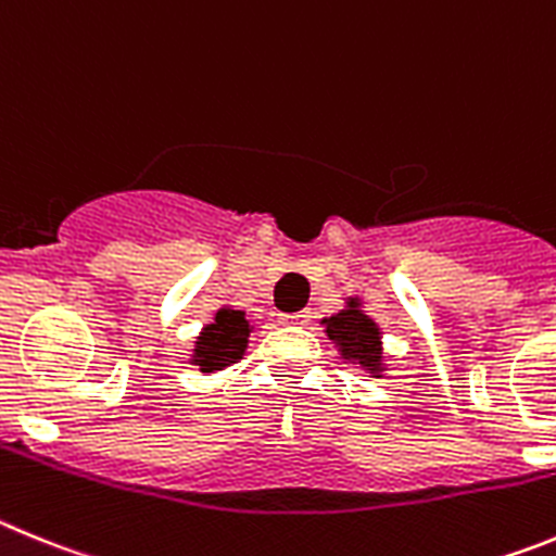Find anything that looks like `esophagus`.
<instances>
[{
	"instance_id": "obj_1",
	"label": "esophagus",
	"mask_w": 556,
	"mask_h": 556,
	"mask_svg": "<svg viewBox=\"0 0 556 556\" xmlns=\"http://www.w3.org/2000/svg\"><path fill=\"white\" fill-rule=\"evenodd\" d=\"M307 318H309V313H307V309H302V313L282 315V318H279V321H282V324H307Z\"/></svg>"
}]
</instances>
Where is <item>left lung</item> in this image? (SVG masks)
Here are the masks:
<instances>
[{
	"mask_svg": "<svg viewBox=\"0 0 556 556\" xmlns=\"http://www.w3.org/2000/svg\"><path fill=\"white\" fill-rule=\"evenodd\" d=\"M365 302L359 296H346L343 309L334 315L321 318L324 332L332 340V346L338 349L340 359L354 368H363L365 374L382 379L388 368V357H384L382 343V327L374 321L371 315L365 313Z\"/></svg>",
	"mask_w": 556,
	"mask_h": 556,
	"instance_id": "left-lung-1",
	"label": "left lung"
}]
</instances>
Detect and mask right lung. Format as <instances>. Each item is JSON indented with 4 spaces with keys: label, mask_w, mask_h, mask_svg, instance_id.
Returning <instances> with one entry per match:
<instances>
[{
    "label": "right lung",
    "mask_w": 556,
    "mask_h": 556,
    "mask_svg": "<svg viewBox=\"0 0 556 556\" xmlns=\"http://www.w3.org/2000/svg\"><path fill=\"white\" fill-rule=\"evenodd\" d=\"M243 309H235L232 304H224L216 309L213 321L204 324L202 332L193 338V349L188 354V363L207 377L229 368L232 363L243 359L249 346V334H252Z\"/></svg>",
    "instance_id": "add662e5"
}]
</instances>
